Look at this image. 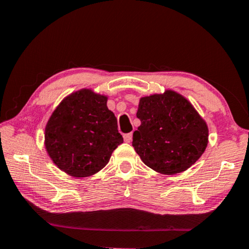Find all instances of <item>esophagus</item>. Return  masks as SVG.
<instances>
[{
  "instance_id": "obj_1",
  "label": "esophagus",
  "mask_w": 249,
  "mask_h": 249,
  "mask_svg": "<svg viewBox=\"0 0 249 249\" xmlns=\"http://www.w3.org/2000/svg\"><path fill=\"white\" fill-rule=\"evenodd\" d=\"M133 139V134L132 133H128V134H125L124 135V141L126 143H131Z\"/></svg>"
}]
</instances>
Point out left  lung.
Returning a JSON list of instances; mask_svg holds the SVG:
<instances>
[{
  "label": "left lung",
  "mask_w": 249,
  "mask_h": 249,
  "mask_svg": "<svg viewBox=\"0 0 249 249\" xmlns=\"http://www.w3.org/2000/svg\"><path fill=\"white\" fill-rule=\"evenodd\" d=\"M133 147L145 165L165 175L186 171L202 156L208 127L193 105L174 90L142 97Z\"/></svg>",
  "instance_id": "left-lung-1"
}]
</instances>
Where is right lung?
I'll list each match as a JSON object with an SVG mask.
<instances>
[{
	"label": "right lung",
	"instance_id": "right-lung-1",
	"mask_svg": "<svg viewBox=\"0 0 249 249\" xmlns=\"http://www.w3.org/2000/svg\"><path fill=\"white\" fill-rule=\"evenodd\" d=\"M106 103V96L81 89L64 98L51 115L45 147L66 174L78 178L96 174L123 143L116 117Z\"/></svg>",
	"mask_w": 249,
	"mask_h": 249
}]
</instances>
